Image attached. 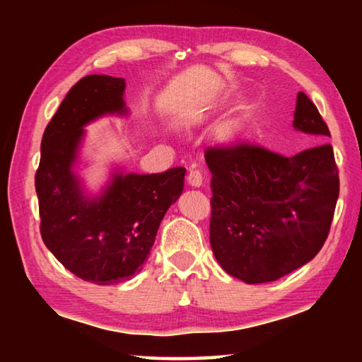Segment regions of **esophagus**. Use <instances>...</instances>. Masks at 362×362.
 I'll return each instance as SVG.
<instances>
[{"instance_id":"obj_1","label":"esophagus","mask_w":362,"mask_h":362,"mask_svg":"<svg viewBox=\"0 0 362 362\" xmlns=\"http://www.w3.org/2000/svg\"><path fill=\"white\" fill-rule=\"evenodd\" d=\"M187 182L189 183L192 187H201L203 185V174L199 173V170H189L188 173V177H187Z\"/></svg>"}]
</instances>
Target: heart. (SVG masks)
Returning a JSON list of instances; mask_svg holds the SVG:
<instances>
[{
	"mask_svg": "<svg viewBox=\"0 0 362 362\" xmlns=\"http://www.w3.org/2000/svg\"><path fill=\"white\" fill-rule=\"evenodd\" d=\"M241 131H243V121L238 118H230V119H225L222 124L218 126L217 136L220 140H223V142H233V140L240 137Z\"/></svg>",
	"mask_w": 362,
	"mask_h": 362,
	"instance_id": "b5f03b06",
	"label": "heart"
}]
</instances>
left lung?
I'll return each instance as SVG.
<instances>
[{
    "label": "left lung",
    "instance_id": "left-lung-1",
    "mask_svg": "<svg viewBox=\"0 0 362 362\" xmlns=\"http://www.w3.org/2000/svg\"><path fill=\"white\" fill-rule=\"evenodd\" d=\"M293 127L330 137L305 93L297 95ZM204 158L212 174L211 246L226 273L247 284L272 283L320 252L340 189L332 145L287 158L238 142L209 146Z\"/></svg>",
    "mask_w": 362,
    "mask_h": 362
}]
</instances>
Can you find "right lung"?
<instances>
[{
  "label": "right lung",
  "mask_w": 362,
  "mask_h": 362,
  "mask_svg": "<svg viewBox=\"0 0 362 362\" xmlns=\"http://www.w3.org/2000/svg\"><path fill=\"white\" fill-rule=\"evenodd\" d=\"M122 78L88 75L65 95L41 140L35 175L40 231L62 265L88 283L110 286L142 269L159 223L183 189L185 168L161 174H115L99 198L83 194L71 166L83 126L105 113H126Z\"/></svg>",
  "instance_id": "1"
}]
</instances>
